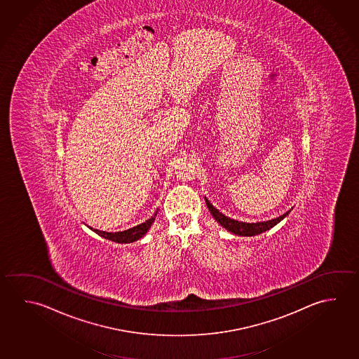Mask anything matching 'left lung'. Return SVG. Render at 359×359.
Listing matches in <instances>:
<instances>
[{"label": "left lung", "instance_id": "8db88e82", "mask_svg": "<svg viewBox=\"0 0 359 359\" xmlns=\"http://www.w3.org/2000/svg\"><path fill=\"white\" fill-rule=\"evenodd\" d=\"M208 209L210 214L213 215L214 219L219 223L220 226L226 228L228 232L233 233L236 236H245V237H252V236H257L259 233L266 232L271 229L272 226H276L277 223H280L281 220L289 215L291 210H287L286 213L277 217L275 219L266 220V222H257V223H245V222H238V220L232 219L229 217H226L224 214L220 213L217 208L213 207V204L208 201L205 198Z\"/></svg>", "mask_w": 359, "mask_h": 359}]
</instances>
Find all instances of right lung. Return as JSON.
Instances as JSON below:
<instances>
[{"mask_svg":"<svg viewBox=\"0 0 359 359\" xmlns=\"http://www.w3.org/2000/svg\"><path fill=\"white\" fill-rule=\"evenodd\" d=\"M156 214H158V212H155L150 219L146 220L139 226H133L127 231H122V232H104V231H100V229H93L92 226H87L90 228L93 232L97 233L98 236H101L103 238L109 239V241L116 242V243H131V242H135V241H137V239L145 236L147 231L150 229V226H152Z\"/></svg>","mask_w":359,"mask_h":359,"instance_id":"right-lung-1","label":"right lung"}]
</instances>
